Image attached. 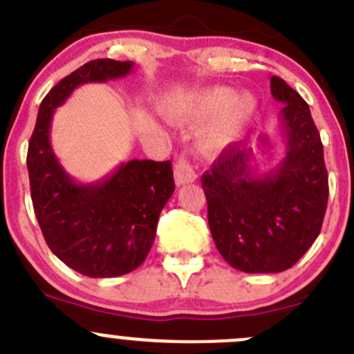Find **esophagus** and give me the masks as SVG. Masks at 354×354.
I'll list each match as a JSON object with an SVG mask.
<instances>
[{"label": "esophagus", "instance_id": "34e87169", "mask_svg": "<svg viewBox=\"0 0 354 354\" xmlns=\"http://www.w3.org/2000/svg\"><path fill=\"white\" fill-rule=\"evenodd\" d=\"M174 177H176L177 185H184L189 184V182H194L198 176H196L194 169H192V165L189 163V160L180 156V158L177 160L176 167H174Z\"/></svg>", "mask_w": 354, "mask_h": 354}]
</instances>
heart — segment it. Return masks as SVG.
Returning a JSON list of instances; mask_svg holds the SVG:
<instances>
[{"instance_id":"heart-1","label":"heart","mask_w":354,"mask_h":354,"mask_svg":"<svg viewBox=\"0 0 354 354\" xmlns=\"http://www.w3.org/2000/svg\"><path fill=\"white\" fill-rule=\"evenodd\" d=\"M257 106L251 94H236L229 87H212L196 93L185 103L169 106V113L189 124L209 122L201 134V146L206 151H223L243 138Z\"/></svg>"}]
</instances>
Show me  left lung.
<instances>
[{
  "instance_id": "1",
  "label": "left lung",
  "mask_w": 354,
  "mask_h": 354,
  "mask_svg": "<svg viewBox=\"0 0 354 354\" xmlns=\"http://www.w3.org/2000/svg\"><path fill=\"white\" fill-rule=\"evenodd\" d=\"M270 91L284 104L279 111L286 146L281 162L260 170L253 149L236 142L201 177L216 250L246 274L291 268L320 234L328 199L324 146L310 106L281 77H272ZM270 148V139L261 136L260 153Z\"/></svg>"
}]
</instances>
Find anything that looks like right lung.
<instances>
[{
  "instance_id": "add662e5",
  "label": "right lung",
  "mask_w": 354,
  "mask_h": 354,
  "mask_svg": "<svg viewBox=\"0 0 354 354\" xmlns=\"http://www.w3.org/2000/svg\"><path fill=\"white\" fill-rule=\"evenodd\" d=\"M132 62H87L62 79L43 100L29 141L27 170L34 212L50 250L87 277H118L148 257L158 216L174 194L170 162L129 160L91 184L73 180L51 148V122L75 87L129 75Z\"/></svg>"
}]
</instances>
